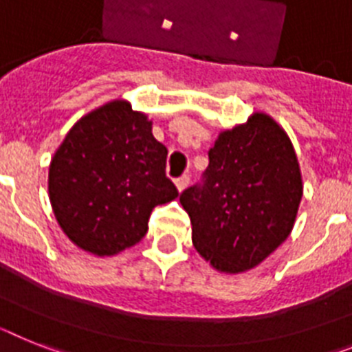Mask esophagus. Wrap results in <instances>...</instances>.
Masks as SVG:
<instances>
[{"mask_svg": "<svg viewBox=\"0 0 352 352\" xmlns=\"http://www.w3.org/2000/svg\"><path fill=\"white\" fill-rule=\"evenodd\" d=\"M188 184H190V175H182L179 177V179H175V186H177V190L184 191L186 188H188Z\"/></svg>", "mask_w": 352, "mask_h": 352, "instance_id": "esophagus-1", "label": "esophagus"}]
</instances>
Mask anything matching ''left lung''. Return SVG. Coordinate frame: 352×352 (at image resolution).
I'll use <instances>...</instances> for the list:
<instances>
[{"label":"left lung","instance_id":"8db88e82","mask_svg":"<svg viewBox=\"0 0 352 352\" xmlns=\"http://www.w3.org/2000/svg\"><path fill=\"white\" fill-rule=\"evenodd\" d=\"M302 199L290 138L265 112L220 132L202 184L181 193L197 252L226 274L250 270L288 238Z\"/></svg>","mask_w":352,"mask_h":352}]
</instances>
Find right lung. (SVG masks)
Returning a JSON list of instances; mask_svg holds the SVG:
<instances>
[{"label":"right lung","instance_id":"add662e5","mask_svg":"<svg viewBox=\"0 0 352 352\" xmlns=\"http://www.w3.org/2000/svg\"><path fill=\"white\" fill-rule=\"evenodd\" d=\"M166 155L152 121L126 100L80 118L50 164V202L62 231L94 256L140 243L152 209L179 197L164 171Z\"/></svg>","mask_w":352,"mask_h":352}]
</instances>
